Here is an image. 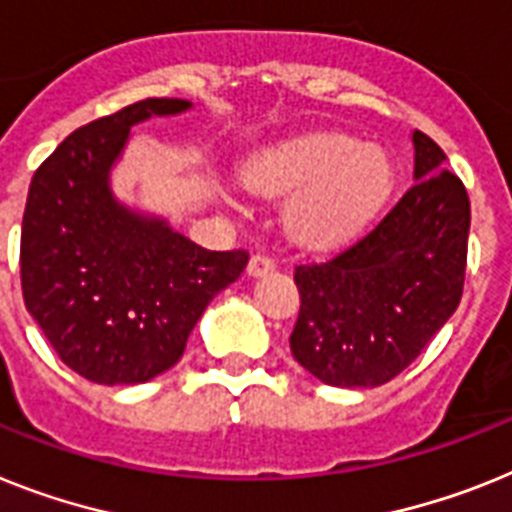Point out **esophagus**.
<instances>
[{
  "mask_svg": "<svg viewBox=\"0 0 512 512\" xmlns=\"http://www.w3.org/2000/svg\"><path fill=\"white\" fill-rule=\"evenodd\" d=\"M273 268H276V260L270 255H265V252H255V255L249 257V276H265V273H270Z\"/></svg>",
  "mask_w": 512,
  "mask_h": 512,
  "instance_id": "1",
  "label": "esophagus"
}]
</instances>
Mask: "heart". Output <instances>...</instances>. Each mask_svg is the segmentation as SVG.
<instances>
[{
    "instance_id": "b5f03b06",
    "label": "heart",
    "mask_w": 512,
    "mask_h": 512,
    "mask_svg": "<svg viewBox=\"0 0 512 512\" xmlns=\"http://www.w3.org/2000/svg\"><path fill=\"white\" fill-rule=\"evenodd\" d=\"M249 182L270 197L296 195L289 205L291 236L325 247L349 239L382 208L393 187V163L375 145L320 135L260 161Z\"/></svg>"
}]
</instances>
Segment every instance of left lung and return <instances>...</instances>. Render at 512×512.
Returning <instances> with one entry per match:
<instances>
[{"label": "left lung", "instance_id": "8db88e82", "mask_svg": "<svg viewBox=\"0 0 512 512\" xmlns=\"http://www.w3.org/2000/svg\"><path fill=\"white\" fill-rule=\"evenodd\" d=\"M416 184L380 221L333 252L294 268L299 317L291 354L336 388H375L422 354L463 294L471 203L442 169L445 153L414 132Z\"/></svg>", "mask_w": 512, "mask_h": 512}]
</instances>
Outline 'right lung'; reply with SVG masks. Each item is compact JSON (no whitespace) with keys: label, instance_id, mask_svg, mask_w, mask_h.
Returning a JSON list of instances; mask_svg holds the SVG:
<instances>
[{"label":"right lung","instance_id":"add662e5","mask_svg":"<svg viewBox=\"0 0 512 512\" xmlns=\"http://www.w3.org/2000/svg\"><path fill=\"white\" fill-rule=\"evenodd\" d=\"M190 109L145 98L64 137L30 179L20 231L23 299L51 349L98 385L174 367L210 299L247 268V249L197 247L114 203L109 169L130 127Z\"/></svg>","mask_w":512,"mask_h":512}]
</instances>
